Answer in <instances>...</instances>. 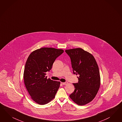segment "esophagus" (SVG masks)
Wrapping results in <instances>:
<instances>
[{"label":"esophagus","mask_w":122,"mask_h":122,"mask_svg":"<svg viewBox=\"0 0 122 122\" xmlns=\"http://www.w3.org/2000/svg\"><path fill=\"white\" fill-rule=\"evenodd\" d=\"M67 83H68L67 82H64V83H62V84L63 85H66Z\"/></svg>","instance_id":"obj_1"}]
</instances>
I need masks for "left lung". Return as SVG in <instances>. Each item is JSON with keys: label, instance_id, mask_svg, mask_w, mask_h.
<instances>
[{"label": "left lung", "instance_id": "8db88e82", "mask_svg": "<svg viewBox=\"0 0 122 122\" xmlns=\"http://www.w3.org/2000/svg\"><path fill=\"white\" fill-rule=\"evenodd\" d=\"M70 57L73 73L79 75L78 83H73L74 92L70 97L79 106L93 100L98 91L101 78L98 66L93 55L81 48L66 50Z\"/></svg>", "mask_w": 122, "mask_h": 122}]
</instances>
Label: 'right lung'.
Segmentation results:
<instances>
[{
  "label": "right lung",
  "instance_id": "right-lung-1",
  "mask_svg": "<svg viewBox=\"0 0 122 122\" xmlns=\"http://www.w3.org/2000/svg\"><path fill=\"white\" fill-rule=\"evenodd\" d=\"M64 52L62 49L42 47L32 52L25 65L24 83L33 101L43 105L54 98L60 82L47 79L46 72L51 70L55 60Z\"/></svg>",
  "mask_w": 122,
  "mask_h": 122
}]
</instances>
